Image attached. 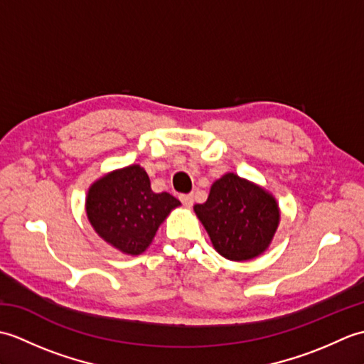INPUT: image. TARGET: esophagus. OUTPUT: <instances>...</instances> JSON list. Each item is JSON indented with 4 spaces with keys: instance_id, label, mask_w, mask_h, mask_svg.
Listing matches in <instances>:
<instances>
[{
    "instance_id": "34e87169",
    "label": "esophagus",
    "mask_w": 364,
    "mask_h": 364,
    "mask_svg": "<svg viewBox=\"0 0 364 364\" xmlns=\"http://www.w3.org/2000/svg\"><path fill=\"white\" fill-rule=\"evenodd\" d=\"M180 200L186 208H191L192 205H194V196L192 194H183V196H180Z\"/></svg>"
}]
</instances>
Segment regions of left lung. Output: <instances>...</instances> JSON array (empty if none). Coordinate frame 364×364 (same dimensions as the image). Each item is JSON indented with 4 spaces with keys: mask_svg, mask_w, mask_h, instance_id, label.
Instances as JSON below:
<instances>
[{
    "mask_svg": "<svg viewBox=\"0 0 364 364\" xmlns=\"http://www.w3.org/2000/svg\"><path fill=\"white\" fill-rule=\"evenodd\" d=\"M194 211L214 249L231 261H247L264 252L280 222L277 200L267 191L235 173L215 180L208 200Z\"/></svg>",
    "mask_w": 364,
    "mask_h": 364,
    "instance_id": "8db88e82",
    "label": "left lung"
}]
</instances>
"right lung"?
<instances>
[{
    "mask_svg": "<svg viewBox=\"0 0 364 364\" xmlns=\"http://www.w3.org/2000/svg\"><path fill=\"white\" fill-rule=\"evenodd\" d=\"M180 200L154 194L150 178L137 166L114 170L89 188L86 213L90 225L107 244L127 255H141Z\"/></svg>",
    "mask_w": 364,
    "mask_h": 364,
    "instance_id": "right-lung-1",
    "label": "right lung"
}]
</instances>
